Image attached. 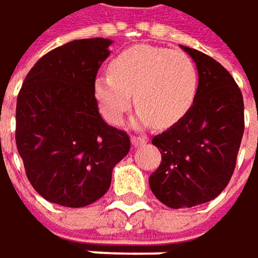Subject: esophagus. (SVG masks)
<instances>
[{"mask_svg":"<svg viewBox=\"0 0 258 258\" xmlns=\"http://www.w3.org/2000/svg\"><path fill=\"white\" fill-rule=\"evenodd\" d=\"M131 141H132V146H134V147H141V146H144V144L147 143V138H146V137L134 135V137L131 138Z\"/></svg>","mask_w":258,"mask_h":258,"instance_id":"esophagus-1","label":"esophagus"}]
</instances>
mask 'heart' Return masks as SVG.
Wrapping results in <instances>:
<instances>
[{
	"label": "heart",
	"mask_w": 258,
	"mask_h": 258,
	"mask_svg": "<svg viewBox=\"0 0 258 258\" xmlns=\"http://www.w3.org/2000/svg\"><path fill=\"white\" fill-rule=\"evenodd\" d=\"M109 73L94 79L93 91L111 124L121 123L134 94L135 124L171 126L191 109L198 90V70L186 54L152 45H135L117 54Z\"/></svg>",
	"instance_id": "b5f03b06"
}]
</instances>
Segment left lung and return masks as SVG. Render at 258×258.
I'll use <instances>...</instances> for the list:
<instances>
[{
  "label": "left lung",
  "instance_id": "1",
  "mask_svg": "<svg viewBox=\"0 0 258 258\" xmlns=\"http://www.w3.org/2000/svg\"><path fill=\"white\" fill-rule=\"evenodd\" d=\"M198 70L191 109L152 144L162 155L149 177L155 197L171 209H188L218 197L228 185L240 147L243 97L233 76L212 57L180 46Z\"/></svg>",
  "mask_w": 258,
  "mask_h": 258
}]
</instances>
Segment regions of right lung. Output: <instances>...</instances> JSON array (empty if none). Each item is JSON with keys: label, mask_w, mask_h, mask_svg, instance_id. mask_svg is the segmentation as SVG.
Instances as JSON below:
<instances>
[{"label": "right lung", "mask_w": 258, "mask_h": 258, "mask_svg": "<svg viewBox=\"0 0 258 258\" xmlns=\"http://www.w3.org/2000/svg\"><path fill=\"white\" fill-rule=\"evenodd\" d=\"M109 39L69 42L28 72L16 103V147L33 188L45 200L84 207L111 186L114 167L129 153L124 131L103 121L94 79Z\"/></svg>", "instance_id": "add662e5"}]
</instances>
